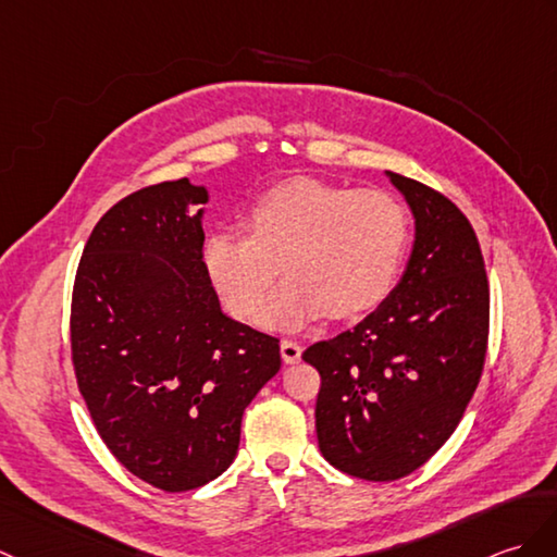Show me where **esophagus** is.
<instances>
[{
    "label": "esophagus",
    "instance_id": "esophagus-1",
    "mask_svg": "<svg viewBox=\"0 0 557 557\" xmlns=\"http://www.w3.org/2000/svg\"><path fill=\"white\" fill-rule=\"evenodd\" d=\"M301 351H304V348H301L299 344H296V342L282 339V344H280V354H282L284 363H299V360H301Z\"/></svg>",
    "mask_w": 557,
    "mask_h": 557
}]
</instances>
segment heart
I'll return each mask as SVG.
<instances>
[{"label": "heart", "instance_id": "1", "mask_svg": "<svg viewBox=\"0 0 557 557\" xmlns=\"http://www.w3.org/2000/svg\"><path fill=\"white\" fill-rule=\"evenodd\" d=\"M247 235L218 230L203 268L232 315L261 320L270 287L282 289L268 320L301 327L322 313L351 320L392 294L410 244V215L389 191L301 177L261 194L244 218Z\"/></svg>", "mask_w": 557, "mask_h": 557}]
</instances>
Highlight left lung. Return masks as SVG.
Segmentation results:
<instances>
[{
  "instance_id": "1",
  "label": "left lung",
  "mask_w": 557,
  "mask_h": 557,
  "mask_svg": "<svg viewBox=\"0 0 557 557\" xmlns=\"http://www.w3.org/2000/svg\"><path fill=\"white\" fill-rule=\"evenodd\" d=\"M386 175L416 215L406 273L354 330L304 351L320 372L322 456L368 482L400 480L446 444L488 342V280L470 220L442 191Z\"/></svg>"
}]
</instances>
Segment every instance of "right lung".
<instances>
[{
  "label": "right lung",
  "instance_id": "1",
  "mask_svg": "<svg viewBox=\"0 0 557 557\" xmlns=\"http://www.w3.org/2000/svg\"><path fill=\"white\" fill-rule=\"evenodd\" d=\"M206 201L183 177L111 206L71 301L73 370L101 442L171 494L230 468L244 408L282 363L280 339L220 310L203 268Z\"/></svg>",
  "mask_w": 557,
  "mask_h": 557
}]
</instances>
